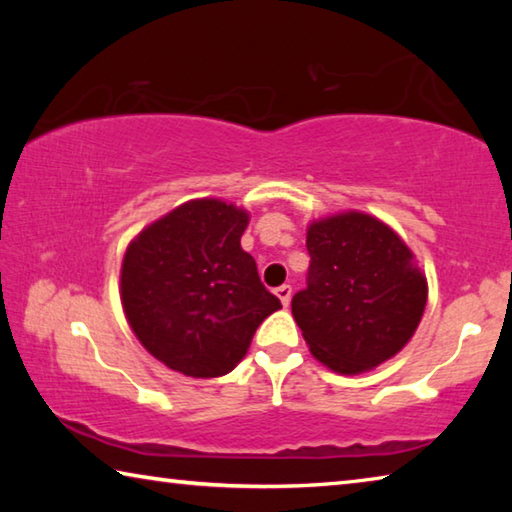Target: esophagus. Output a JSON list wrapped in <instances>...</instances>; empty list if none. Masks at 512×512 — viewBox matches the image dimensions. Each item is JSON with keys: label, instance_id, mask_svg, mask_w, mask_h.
Here are the masks:
<instances>
[{"label": "esophagus", "instance_id": "esophagus-1", "mask_svg": "<svg viewBox=\"0 0 512 512\" xmlns=\"http://www.w3.org/2000/svg\"><path fill=\"white\" fill-rule=\"evenodd\" d=\"M291 293H293V291H291L289 284H282V287H277V289H275V296L280 298V302H282L284 307H287L289 302H291Z\"/></svg>", "mask_w": 512, "mask_h": 512}]
</instances>
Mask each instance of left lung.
<instances>
[{
    "mask_svg": "<svg viewBox=\"0 0 512 512\" xmlns=\"http://www.w3.org/2000/svg\"><path fill=\"white\" fill-rule=\"evenodd\" d=\"M307 289L291 300L309 352L339 375L393 359L418 329L427 277L402 237L366 212H339L307 228Z\"/></svg>",
    "mask_w": 512,
    "mask_h": 512,
    "instance_id": "obj_1",
    "label": "left lung"
}]
</instances>
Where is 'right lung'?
Listing matches in <instances>:
<instances>
[{
  "label": "right lung",
  "instance_id": "obj_1",
  "mask_svg": "<svg viewBox=\"0 0 512 512\" xmlns=\"http://www.w3.org/2000/svg\"><path fill=\"white\" fill-rule=\"evenodd\" d=\"M250 214L221 198H194L126 248L119 296L144 350L180 375H228L255 329L280 309L244 248Z\"/></svg>",
  "mask_w": 512,
  "mask_h": 512
}]
</instances>
